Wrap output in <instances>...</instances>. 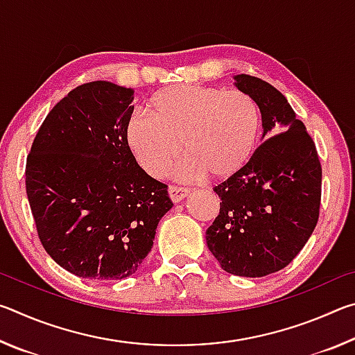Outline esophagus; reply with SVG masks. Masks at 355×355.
<instances>
[{"mask_svg":"<svg viewBox=\"0 0 355 355\" xmlns=\"http://www.w3.org/2000/svg\"><path fill=\"white\" fill-rule=\"evenodd\" d=\"M188 194H189L188 188H183V186H175V184L169 186V196H171L172 202H182Z\"/></svg>","mask_w":355,"mask_h":355,"instance_id":"esophagus-1","label":"esophagus"}]
</instances>
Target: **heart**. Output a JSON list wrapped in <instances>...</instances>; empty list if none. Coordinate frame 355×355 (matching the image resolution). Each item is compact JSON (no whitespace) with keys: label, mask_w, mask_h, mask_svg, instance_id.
<instances>
[{"label":"heart","mask_w":355,"mask_h":355,"mask_svg":"<svg viewBox=\"0 0 355 355\" xmlns=\"http://www.w3.org/2000/svg\"><path fill=\"white\" fill-rule=\"evenodd\" d=\"M147 111L130 120L127 141L153 177L172 169L183 146V177L230 178L248 166L261 131L260 106L238 89L175 84L153 94Z\"/></svg>","instance_id":"1"}]
</instances>
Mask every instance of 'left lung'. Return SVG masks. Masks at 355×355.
Instances as JSON below:
<instances>
[{
  "mask_svg": "<svg viewBox=\"0 0 355 355\" xmlns=\"http://www.w3.org/2000/svg\"><path fill=\"white\" fill-rule=\"evenodd\" d=\"M235 80L260 106L269 137L241 172L214 186L220 208L207 244L228 274L263 277L288 266L313 233L322 169L313 139L284 95L260 78Z\"/></svg>",
  "mask_w": 355,
  "mask_h": 355,
  "instance_id": "8db88e82",
  "label": "left lung"
}]
</instances>
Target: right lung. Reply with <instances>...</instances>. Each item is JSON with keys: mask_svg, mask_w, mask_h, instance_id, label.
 Returning a JSON list of instances; mask_svg holds the SVG:
<instances>
[{"mask_svg": "<svg viewBox=\"0 0 355 355\" xmlns=\"http://www.w3.org/2000/svg\"><path fill=\"white\" fill-rule=\"evenodd\" d=\"M133 91L92 81L48 112L26 158V194L46 254L83 279L120 280L152 250L167 184L127 141Z\"/></svg>", "mask_w": 355, "mask_h": 355, "instance_id": "1", "label": "right lung"}]
</instances>
